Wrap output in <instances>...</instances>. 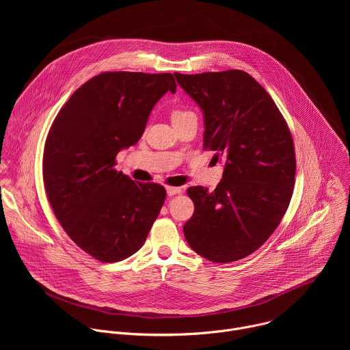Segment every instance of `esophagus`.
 I'll list each match as a JSON object with an SVG mask.
<instances>
[{"instance_id":"34e87169","label":"esophagus","mask_w":350,"mask_h":350,"mask_svg":"<svg viewBox=\"0 0 350 350\" xmlns=\"http://www.w3.org/2000/svg\"><path fill=\"white\" fill-rule=\"evenodd\" d=\"M166 191H167V195L169 196H173L176 193H181V188L180 187H166Z\"/></svg>"}]
</instances>
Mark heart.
<instances>
[{
    "mask_svg": "<svg viewBox=\"0 0 350 350\" xmlns=\"http://www.w3.org/2000/svg\"><path fill=\"white\" fill-rule=\"evenodd\" d=\"M188 116H193V113L188 109H181V108H177L172 112V120L173 122H177V120H181V119H185Z\"/></svg>",
    "mask_w": 350,
    "mask_h": 350,
    "instance_id": "obj_1",
    "label": "heart"
}]
</instances>
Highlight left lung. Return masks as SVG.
I'll return each mask as SVG.
<instances>
[{
  "instance_id": "left-lung-1",
  "label": "left lung",
  "mask_w": 350,
  "mask_h": 350,
  "mask_svg": "<svg viewBox=\"0 0 350 350\" xmlns=\"http://www.w3.org/2000/svg\"><path fill=\"white\" fill-rule=\"evenodd\" d=\"M174 76L204 111V149L226 159L215 191L187 189L195 211L184 224L185 239L211 262L243 259L269 239L289 206L296 170L289 127L269 92L243 70Z\"/></svg>"
}]
</instances>
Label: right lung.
I'll list each match as a JSON object with an SVG mask.
<instances>
[{"label": "right lung", "instance_id": "1", "mask_svg": "<svg viewBox=\"0 0 350 350\" xmlns=\"http://www.w3.org/2000/svg\"><path fill=\"white\" fill-rule=\"evenodd\" d=\"M176 87L172 73H99L72 94L48 131L42 180L49 205L70 239L99 262L135 254L163 206L162 185L134 183L115 165Z\"/></svg>", "mask_w": 350, "mask_h": 350}]
</instances>
